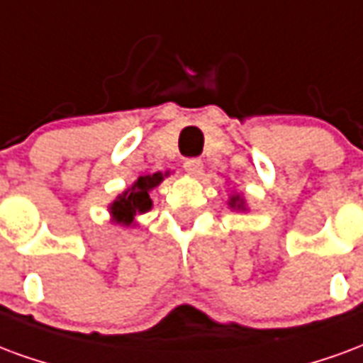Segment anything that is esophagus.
<instances>
[{
	"instance_id": "34e87169",
	"label": "esophagus",
	"mask_w": 363,
	"mask_h": 363,
	"mask_svg": "<svg viewBox=\"0 0 363 363\" xmlns=\"http://www.w3.org/2000/svg\"><path fill=\"white\" fill-rule=\"evenodd\" d=\"M184 168L189 174H193V176H199L201 172H203V160L201 158H187L184 162Z\"/></svg>"
}]
</instances>
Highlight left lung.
Returning <instances> with one entry per match:
<instances>
[{"label":"left lung","mask_w":363,"mask_h":363,"mask_svg":"<svg viewBox=\"0 0 363 363\" xmlns=\"http://www.w3.org/2000/svg\"><path fill=\"white\" fill-rule=\"evenodd\" d=\"M230 207H238V208L243 207V203L240 201V195H234V197H232V201H230Z\"/></svg>","instance_id":"8db88e82"}]
</instances>
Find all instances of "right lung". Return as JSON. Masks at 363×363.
Here are the masks:
<instances>
[{
	"label": "right lung",
	"instance_id": "1",
	"mask_svg": "<svg viewBox=\"0 0 363 363\" xmlns=\"http://www.w3.org/2000/svg\"><path fill=\"white\" fill-rule=\"evenodd\" d=\"M162 174L156 172L152 176H141L133 184V187H129L125 193H121L118 199L113 201L112 211L113 220L118 224H131L133 216L139 213H147L152 207V201L149 197V191L152 187L162 182Z\"/></svg>",
	"mask_w": 363,
	"mask_h": 363
}]
</instances>
